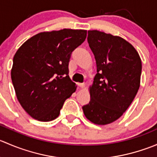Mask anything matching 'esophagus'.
<instances>
[{
	"label": "esophagus",
	"instance_id": "34e87169",
	"mask_svg": "<svg viewBox=\"0 0 157 157\" xmlns=\"http://www.w3.org/2000/svg\"><path fill=\"white\" fill-rule=\"evenodd\" d=\"M77 86L80 88H83L85 86V83H77Z\"/></svg>",
	"mask_w": 157,
	"mask_h": 157
}]
</instances>
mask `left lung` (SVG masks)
<instances>
[{"mask_svg":"<svg viewBox=\"0 0 157 157\" xmlns=\"http://www.w3.org/2000/svg\"><path fill=\"white\" fill-rule=\"evenodd\" d=\"M87 42L97 74L90 87V102L82 108L91 122L105 125L118 119L134 100L140 87L141 60L133 45L119 36L90 30Z\"/></svg>","mask_w":157,"mask_h":157,"instance_id":"8db88e82","label":"left lung"}]
</instances>
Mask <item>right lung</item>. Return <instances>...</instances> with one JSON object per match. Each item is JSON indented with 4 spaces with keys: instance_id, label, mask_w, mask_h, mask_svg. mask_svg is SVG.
Instances as JSON below:
<instances>
[{
    "instance_id": "add662e5",
    "label": "right lung",
    "mask_w": 157,
    "mask_h": 157,
    "mask_svg": "<svg viewBox=\"0 0 157 157\" xmlns=\"http://www.w3.org/2000/svg\"><path fill=\"white\" fill-rule=\"evenodd\" d=\"M86 38V30L43 32L25 42L13 60L11 79L17 99L35 119L58 118L64 101L76 90L68 64L71 53Z\"/></svg>"
}]
</instances>
